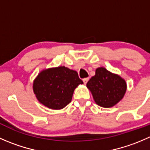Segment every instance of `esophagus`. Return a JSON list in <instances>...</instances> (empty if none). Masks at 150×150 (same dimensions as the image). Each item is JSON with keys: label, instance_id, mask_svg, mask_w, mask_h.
Masks as SVG:
<instances>
[{"label": "esophagus", "instance_id": "esophagus-1", "mask_svg": "<svg viewBox=\"0 0 150 150\" xmlns=\"http://www.w3.org/2000/svg\"><path fill=\"white\" fill-rule=\"evenodd\" d=\"M88 80H89V78H83V81L84 84H86V83H87V82H88Z\"/></svg>", "mask_w": 150, "mask_h": 150}]
</instances>
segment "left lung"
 <instances>
[{
	"label": "left lung",
	"mask_w": 150,
	"mask_h": 150,
	"mask_svg": "<svg viewBox=\"0 0 150 150\" xmlns=\"http://www.w3.org/2000/svg\"><path fill=\"white\" fill-rule=\"evenodd\" d=\"M95 102L100 107L109 108L118 103L126 91L125 81L104 67L96 69L94 76L86 84Z\"/></svg>",
	"instance_id": "obj_1"
}]
</instances>
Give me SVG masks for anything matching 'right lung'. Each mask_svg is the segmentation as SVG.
<instances>
[{
    "label": "right lung",
    "mask_w": 150,
    "mask_h": 150,
    "mask_svg": "<svg viewBox=\"0 0 150 150\" xmlns=\"http://www.w3.org/2000/svg\"><path fill=\"white\" fill-rule=\"evenodd\" d=\"M83 83L76 71L61 66L41 71L33 82V91L42 104L61 110L71 102L75 88Z\"/></svg>",
    "instance_id": "1"
}]
</instances>
